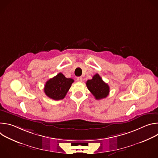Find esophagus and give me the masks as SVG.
I'll list each match as a JSON object with an SVG mask.
<instances>
[{
  "mask_svg": "<svg viewBox=\"0 0 158 158\" xmlns=\"http://www.w3.org/2000/svg\"><path fill=\"white\" fill-rule=\"evenodd\" d=\"M77 81L78 82H82V78L81 77H78L77 78Z\"/></svg>",
  "mask_w": 158,
  "mask_h": 158,
  "instance_id": "1",
  "label": "esophagus"
}]
</instances>
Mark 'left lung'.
I'll list each match as a JSON object with an SVG mask.
<instances>
[{"mask_svg":"<svg viewBox=\"0 0 158 158\" xmlns=\"http://www.w3.org/2000/svg\"><path fill=\"white\" fill-rule=\"evenodd\" d=\"M86 85L97 100L106 98L109 95V86L103 81L98 74H95L92 79L88 80L86 82Z\"/></svg>","mask_w":158,"mask_h":158,"instance_id":"1","label":"left lung"}]
</instances>
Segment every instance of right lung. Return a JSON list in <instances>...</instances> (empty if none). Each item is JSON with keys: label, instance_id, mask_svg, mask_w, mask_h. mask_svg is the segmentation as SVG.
I'll return each instance as SVG.
<instances>
[{"label": "right lung", "instance_id": "1", "mask_svg": "<svg viewBox=\"0 0 158 158\" xmlns=\"http://www.w3.org/2000/svg\"><path fill=\"white\" fill-rule=\"evenodd\" d=\"M74 80L66 78L61 73L48 80L44 86V93L49 98L54 100H60L65 98Z\"/></svg>", "mask_w": 158, "mask_h": 158}]
</instances>
